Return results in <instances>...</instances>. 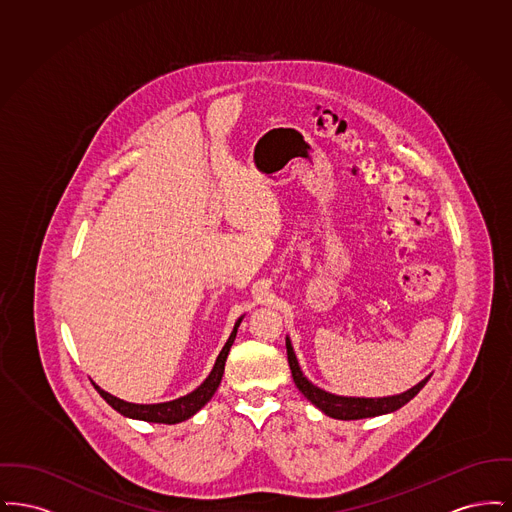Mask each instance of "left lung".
<instances>
[{
    "instance_id": "8db88e82",
    "label": "left lung",
    "mask_w": 512,
    "mask_h": 512,
    "mask_svg": "<svg viewBox=\"0 0 512 512\" xmlns=\"http://www.w3.org/2000/svg\"><path fill=\"white\" fill-rule=\"evenodd\" d=\"M286 349H288V363L292 368L293 382L299 388V391L315 405L320 411L332 418L338 420H359V418H370V416H380V414L393 413L397 409H401L403 405H407L418 391L426 386V382L430 380L424 378L422 382H418L411 390L403 391L399 395H391V397H378V399H365V397H343V395H334L328 391L320 390L315 384H311L297 363V357L293 353L292 341L286 338Z\"/></svg>"
}]
</instances>
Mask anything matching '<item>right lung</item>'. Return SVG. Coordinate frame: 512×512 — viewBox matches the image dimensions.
<instances>
[{"label": "right lung", "instance_id": "add662e5", "mask_svg": "<svg viewBox=\"0 0 512 512\" xmlns=\"http://www.w3.org/2000/svg\"><path fill=\"white\" fill-rule=\"evenodd\" d=\"M242 318H238V322L234 324V330L230 334L228 341L224 343L222 351L217 357V363L213 366L211 374L205 378V382L197 388V390L184 395V397H178L174 401H167V403H155V405H138V403H128V401H122L119 397L107 393V391L101 390L99 386H96V390L99 391V395L122 416H128V418H136V420H146V422H157V424H178L182 420H188L190 416H194L201 407H205L209 403V399L215 395V391L219 388L220 380H222V374H224V365H226V357H228V351L232 347V343L236 340V334H238V326L242 322Z\"/></svg>", "mask_w": 512, "mask_h": 512}]
</instances>
